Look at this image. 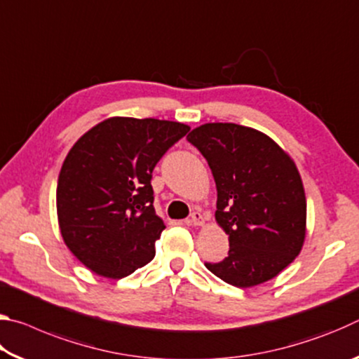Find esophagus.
Wrapping results in <instances>:
<instances>
[{
	"mask_svg": "<svg viewBox=\"0 0 359 359\" xmlns=\"http://www.w3.org/2000/svg\"><path fill=\"white\" fill-rule=\"evenodd\" d=\"M203 223L204 218L199 212H193V214L187 218V224H191V226H201Z\"/></svg>",
	"mask_w": 359,
	"mask_h": 359,
	"instance_id": "obj_1",
	"label": "esophagus"
}]
</instances>
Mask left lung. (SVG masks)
<instances>
[{"mask_svg":"<svg viewBox=\"0 0 359 359\" xmlns=\"http://www.w3.org/2000/svg\"><path fill=\"white\" fill-rule=\"evenodd\" d=\"M217 185L215 220L229 252L205 267L238 288L264 283L299 255L307 204L299 171L269 136L236 123H205L187 136Z\"/></svg>","mask_w":359,"mask_h":359,"instance_id":"obj_1","label":"left lung"}]
</instances>
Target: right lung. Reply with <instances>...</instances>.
Instances as JSON below:
<instances>
[{"mask_svg": "<svg viewBox=\"0 0 359 359\" xmlns=\"http://www.w3.org/2000/svg\"><path fill=\"white\" fill-rule=\"evenodd\" d=\"M188 131L179 121L111 117L72 145L58 175V224L95 274L123 278L154 259L166 226L155 214L151 172Z\"/></svg>", "mask_w": 359, "mask_h": 359, "instance_id": "right-lung-1", "label": "right lung"}]
</instances>
